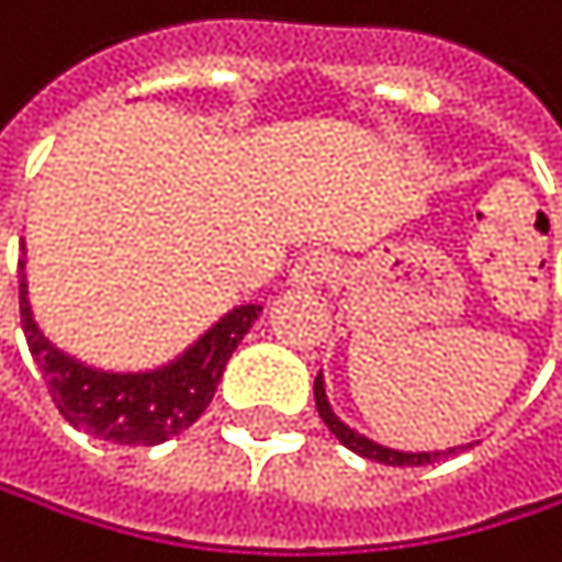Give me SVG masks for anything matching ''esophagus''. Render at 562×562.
Instances as JSON below:
<instances>
[{
  "instance_id": "esophagus-1",
  "label": "esophagus",
  "mask_w": 562,
  "mask_h": 562,
  "mask_svg": "<svg viewBox=\"0 0 562 562\" xmlns=\"http://www.w3.org/2000/svg\"><path fill=\"white\" fill-rule=\"evenodd\" d=\"M336 259L329 252H306L300 256V262L293 266V283L296 286H323L336 276Z\"/></svg>"
}]
</instances>
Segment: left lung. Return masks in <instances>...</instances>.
I'll use <instances>...</instances> for the list:
<instances>
[{
	"label": "left lung",
	"mask_w": 562,
	"mask_h": 562,
	"mask_svg": "<svg viewBox=\"0 0 562 562\" xmlns=\"http://www.w3.org/2000/svg\"><path fill=\"white\" fill-rule=\"evenodd\" d=\"M316 408H319V418L326 422V428L356 454L369 458V461H379V464H392V468H422V464H431L438 458H448V454H458V448H448V451H395V448H385V445H375L369 441L366 435L352 431L346 422L336 418V412L329 408V398H326V385H323V375H316Z\"/></svg>",
	"instance_id": "obj_1"
}]
</instances>
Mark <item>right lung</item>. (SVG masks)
<instances>
[{"label":"right lung","instance_id":"right-lung-1","mask_svg":"<svg viewBox=\"0 0 562 562\" xmlns=\"http://www.w3.org/2000/svg\"><path fill=\"white\" fill-rule=\"evenodd\" d=\"M19 313L29 352L61 418L78 431L114 445H164L187 431L213 402L229 356L262 306H236L203 333L180 359L154 372H101L55 349L32 319L25 259H19Z\"/></svg>","mask_w":562,"mask_h":562}]
</instances>
